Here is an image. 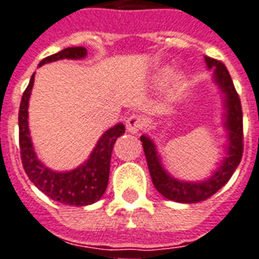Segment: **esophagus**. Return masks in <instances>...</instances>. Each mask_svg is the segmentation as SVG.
<instances>
[{
    "instance_id": "1",
    "label": "esophagus",
    "mask_w": 259,
    "mask_h": 259,
    "mask_svg": "<svg viewBox=\"0 0 259 259\" xmlns=\"http://www.w3.org/2000/svg\"><path fill=\"white\" fill-rule=\"evenodd\" d=\"M146 125L145 118L142 116H138V114H132L127 118L125 121V127H127V131L131 132V134H138L141 132Z\"/></svg>"
}]
</instances>
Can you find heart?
Wrapping results in <instances>:
<instances>
[{"instance_id":"b5f03b06","label":"heart","mask_w":259,"mask_h":259,"mask_svg":"<svg viewBox=\"0 0 259 259\" xmlns=\"http://www.w3.org/2000/svg\"><path fill=\"white\" fill-rule=\"evenodd\" d=\"M172 73V69L168 67L165 68H159L158 71L155 72L154 75V81L155 83H162L164 80L168 79V76ZM183 89V77L182 76H176L172 81V84H170V89H169V94L172 95V97H176V95L182 91Z\"/></svg>"}]
</instances>
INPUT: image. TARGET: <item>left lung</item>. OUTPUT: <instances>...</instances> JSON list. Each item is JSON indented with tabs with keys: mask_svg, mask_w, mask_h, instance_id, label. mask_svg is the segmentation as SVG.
I'll list each match as a JSON object with an SVG mask.
<instances>
[{
	"mask_svg": "<svg viewBox=\"0 0 259 259\" xmlns=\"http://www.w3.org/2000/svg\"><path fill=\"white\" fill-rule=\"evenodd\" d=\"M207 69H213V80L223 94L224 102V128L227 131V157L221 161L210 178L202 182H183L172 178L162 166L157 146L147 135H142L147 166L150 170L151 180L157 191L166 199L180 203H196L210 198L213 194L224 187L233 172L236 170L243 155V113L239 95L231 79L228 69L221 61L205 57Z\"/></svg>",
	"mask_w": 259,
	"mask_h": 259,
	"instance_id": "1",
	"label": "left lung"
}]
</instances>
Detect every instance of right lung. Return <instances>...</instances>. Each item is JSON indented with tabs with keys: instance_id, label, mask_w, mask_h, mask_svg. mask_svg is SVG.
<instances>
[{
	"instance_id": "1",
	"label": "right lung",
	"mask_w": 259,
	"mask_h": 259,
	"mask_svg": "<svg viewBox=\"0 0 259 259\" xmlns=\"http://www.w3.org/2000/svg\"><path fill=\"white\" fill-rule=\"evenodd\" d=\"M85 56V48H67L44 58L39 63V67L64 58L80 60ZM34 76L35 73L31 76L30 83L23 93L19 110V143L21 162L27 176L49 198L64 205L87 206L100 201L108 187L113 146L117 138L125 132L124 124L118 122L114 127L105 131L100 141L97 142L94 150L91 151L90 157L77 168L65 172H57L48 168L36 157L28 128V100L34 85Z\"/></svg>"
}]
</instances>
